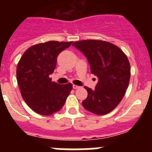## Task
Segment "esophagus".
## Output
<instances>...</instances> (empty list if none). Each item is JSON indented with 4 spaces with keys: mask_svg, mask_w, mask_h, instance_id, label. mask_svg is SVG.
<instances>
[{
    "mask_svg": "<svg viewBox=\"0 0 152 152\" xmlns=\"http://www.w3.org/2000/svg\"><path fill=\"white\" fill-rule=\"evenodd\" d=\"M80 87H79V86H77V85H75V84H73V88L74 89H78V88H80Z\"/></svg>",
    "mask_w": 152,
    "mask_h": 152,
    "instance_id": "1",
    "label": "esophagus"
}]
</instances>
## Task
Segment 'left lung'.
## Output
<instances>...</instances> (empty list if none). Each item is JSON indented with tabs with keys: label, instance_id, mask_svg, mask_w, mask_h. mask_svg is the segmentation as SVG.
Listing matches in <instances>:
<instances>
[{
	"label": "left lung",
	"instance_id": "1",
	"mask_svg": "<svg viewBox=\"0 0 152 152\" xmlns=\"http://www.w3.org/2000/svg\"><path fill=\"white\" fill-rule=\"evenodd\" d=\"M74 46L88 58L91 73L98 77L95 90L84 87L88 97L82 102L87 110L105 115L113 110L124 96L130 80V64L124 52L102 40L75 42Z\"/></svg>",
	"mask_w": 152,
	"mask_h": 152
}]
</instances>
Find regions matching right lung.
I'll return each mask as SVG.
<instances>
[{
	"instance_id": "add662e5",
	"label": "right lung",
	"mask_w": 152,
	"mask_h": 152,
	"mask_svg": "<svg viewBox=\"0 0 152 152\" xmlns=\"http://www.w3.org/2000/svg\"><path fill=\"white\" fill-rule=\"evenodd\" d=\"M72 42L49 41L29 47L17 67V80L23 99L36 113L49 116L59 111L72 90L71 83L52 81L57 57Z\"/></svg>"
}]
</instances>
